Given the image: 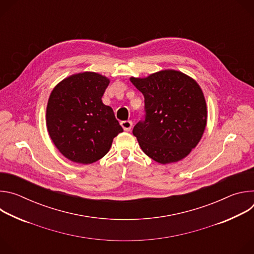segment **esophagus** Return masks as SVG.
Returning <instances> with one entry per match:
<instances>
[{
  "label": "esophagus",
  "instance_id": "34e87169",
  "mask_svg": "<svg viewBox=\"0 0 254 254\" xmlns=\"http://www.w3.org/2000/svg\"><path fill=\"white\" fill-rule=\"evenodd\" d=\"M121 126L123 127V128L126 131H128V130H130V128L132 127V123H131V121H123V122H121Z\"/></svg>",
  "mask_w": 254,
  "mask_h": 254
}]
</instances>
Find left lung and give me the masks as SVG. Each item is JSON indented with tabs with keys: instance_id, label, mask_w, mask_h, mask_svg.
Instances as JSON below:
<instances>
[{
	"instance_id": "8db88e82",
	"label": "left lung",
	"mask_w": 254,
	"mask_h": 254,
	"mask_svg": "<svg viewBox=\"0 0 254 254\" xmlns=\"http://www.w3.org/2000/svg\"><path fill=\"white\" fill-rule=\"evenodd\" d=\"M129 80L144 97L146 119L132 130L142 152L163 165L186 158L207 125V105L200 85L174 69Z\"/></svg>"
}]
</instances>
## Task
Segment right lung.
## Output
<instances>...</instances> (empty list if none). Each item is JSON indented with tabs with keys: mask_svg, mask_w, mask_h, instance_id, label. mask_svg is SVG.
Listing matches in <instances>:
<instances>
[{
	"mask_svg": "<svg viewBox=\"0 0 254 254\" xmlns=\"http://www.w3.org/2000/svg\"><path fill=\"white\" fill-rule=\"evenodd\" d=\"M108 84L106 76L85 71L67 76L50 93L47 130L58 151L71 162L98 161L124 131L113 108L101 100Z\"/></svg>",
	"mask_w": 254,
	"mask_h": 254,
	"instance_id": "right-lung-1",
	"label": "right lung"
}]
</instances>
